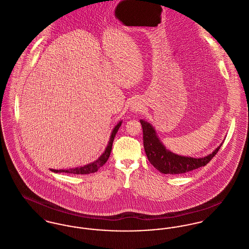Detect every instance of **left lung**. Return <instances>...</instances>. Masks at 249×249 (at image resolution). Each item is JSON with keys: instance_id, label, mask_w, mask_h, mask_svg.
<instances>
[{"instance_id": "8db88e82", "label": "left lung", "mask_w": 249, "mask_h": 249, "mask_svg": "<svg viewBox=\"0 0 249 249\" xmlns=\"http://www.w3.org/2000/svg\"><path fill=\"white\" fill-rule=\"evenodd\" d=\"M140 123L143 129V143L147 157L157 171L165 174H181L204 167L216 155L222 146L221 144L213 153L202 158L177 155L164 147L149 122L141 119Z\"/></svg>"}]
</instances>
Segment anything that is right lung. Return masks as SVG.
Wrapping results in <instances>:
<instances>
[{
	"mask_svg": "<svg viewBox=\"0 0 249 249\" xmlns=\"http://www.w3.org/2000/svg\"><path fill=\"white\" fill-rule=\"evenodd\" d=\"M121 121L115 126L112 132V135L110 137V140H109V144L105 150V152L101 154V156L96 160L95 162L91 163V164H88L86 166H83V167H80V168H76V169H71V170H51L52 172H67V173H73V174H89V173H93V172H97V170L102 167L108 160L111 152H112V147H113V142H114V139H115V134L117 133L119 127L121 126Z\"/></svg>",
	"mask_w": 249,
	"mask_h": 249,
	"instance_id": "obj_1",
	"label": "right lung"
}]
</instances>
